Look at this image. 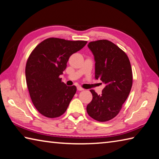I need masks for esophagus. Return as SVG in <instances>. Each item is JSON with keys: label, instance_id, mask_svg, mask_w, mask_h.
Returning a JSON list of instances; mask_svg holds the SVG:
<instances>
[{"label": "esophagus", "instance_id": "esophagus-1", "mask_svg": "<svg viewBox=\"0 0 159 159\" xmlns=\"http://www.w3.org/2000/svg\"><path fill=\"white\" fill-rule=\"evenodd\" d=\"M77 90H79V91H81V90H84V89L81 88L80 86H77Z\"/></svg>", "mask_w": 159, "mask_h": 159}]
</instances>
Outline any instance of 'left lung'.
Returning <instances> with one entry per match:
<instances>
[{
    "mask_svg": "<svg viewBox=\"0 0 159 159\" xmlns=\"http://www.w3.org/2000/svg\"><path fill=\"white\" fill-rule=\"evenodd\" d=\"M88 47L94 55L95 79H100L105 87L101 95L90 90L93 100L86 110L93 119L107 122L118 115L129 94L132 67L125 52L112 42L100 39L89 42Z\"/></svg>",
    "mask_w": 159,
    "mask_h": 159,
    "instance_id": "obj_1",
    "label": "left lung"
}]
</instances>
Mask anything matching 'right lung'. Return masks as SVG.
<instances>
[{
	"mask_svg": "<svg viewBox=\"0 0 159 159\" xmlns=\"http://www.w3.org/2000/svg\"><path fill=\"white\" fill-rule=\"evenodd\" d=\"M86 43L52 37L42 41L30 54L25 67L26 83L32 102L42 115L55 118L66 112L76 87L67 86L59 76L69 57Z\"/></svg>",
	"mask_w": 159,
	"mask_h": 159,
	"instance_id": "obj_1",
	"label": "right lung"
}]
</instances>
